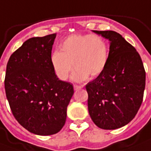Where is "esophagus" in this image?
<instances>
[{"instance_id":"34e87169","label":"esophagus","mask_w":151,"mask_h":151,"mask_svg":"<svg viewBox=\"0 0 151 151\" xmlns=\"http://www.w3.org/2000/svg\"><path fill=\"white\" fill-rule=\"evenodd\" d=\"M83 86H79V85H74V90H80L82 89Z\"/></svg>"}]
</instances>
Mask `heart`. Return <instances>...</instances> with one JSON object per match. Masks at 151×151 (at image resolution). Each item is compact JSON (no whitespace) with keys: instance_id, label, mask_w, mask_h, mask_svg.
I'll return each instance as SVG.
<instances>
[{"instance_id":"1","label":"heart","mask_w":151,"mask_h":151,"mask_svg":"<svg viewBox=\"0 0 151 151\" xmlns=\"http://www.w3.org/2000/svg\"><path fill=\"white\" fill-rule=\"evenodd\" d=\"M109 48L103 37L96 34H75L61 42L60 51L50 55V63L56 76L61 81L69 78L76 69L74 79L83 81L102 73L108 64Z\"/></svg>"}]
</instances>
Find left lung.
I'll list each match as a JSON object with an SVG mask.
<instances>
[{"label": "left lung", "mask_w": 151, "mask_h": 151, "mask_svg": "<svg viewBox=\"0 0 151 151\" xmlns=\"http://www.w3.org/2000/svg\"><path fill=\"white\" fill-rule=\"evenodd\" d=\"M110 41L108 64L101 74L88 83V110L96 126L116 129L134 119L143 102L146 72L140 56L114 31H97Z\"/></svg>", "instance_id": "8db88e82"}]
</instances>
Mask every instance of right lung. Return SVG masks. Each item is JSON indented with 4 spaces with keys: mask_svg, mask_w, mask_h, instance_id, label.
<instances>
[{
    "mask_svg": "<svg viewBox=\"0 0 151 151\" xmlns=\"http://www.w3.org/2000/svg\"><path fill=\"white\" fill-rule=\"evenodd\" d=\"M56 33L27 40L8 60L4 88L13 115L29 132L55 134L63 128L73 86L59 80L50 63Z\"/></svg>",
    "mask_w": 151,
    "mask_h": 151,
    "instance_id": "1",
    "label": "right lung"
}]
</instances>
